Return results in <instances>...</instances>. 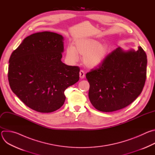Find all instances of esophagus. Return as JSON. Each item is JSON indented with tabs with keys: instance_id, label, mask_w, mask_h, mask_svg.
<instances>
[{
	"instance_id": "obj_1",
	"label": "esophagus",
	"mask_w": 155,
	"mask_h": 155,
	"mask_svg": "<svg viewBox=\"0 0 155 155\" xmlns=\"http://www.w3.org/2000/svg\"><path fill=\"white\" fill-rule=\"evenodd\" d=\"M80 77L81 78H83L84 77V72L83 70H80Z\"/></svg>"
}]
</instances>
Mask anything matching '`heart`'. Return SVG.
<instances>
[{
    "label": "heart",
    "instance_id": "heart-1",
    "mask_svg": "<svg viewBox=\"0 0 155 155\" xmlns=\"http://www.w3.org/2000/svg\"><path fill=\"white\" fill-rule=\"evenodd\" d=\"M108 52L105 44H100L98 40L93 38H81L75 43V47L69 45L66 50V57L71 62L78 58V53L83 56V62L87 67L93 68L99 65L105 59Z\"/></svg>",
    "mask_w": 155,
    "mask_h": 155
}]
</instances>
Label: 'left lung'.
<instances>
[{
	"label": "left lung",
	"mask_w": 155,
	"mask_h": 155,
	"mask_svg": "<svg viewBox=\"0 0 155 155\" xmlns=\"http://www.w3.org/2000/svg\"><path fill=\"white\" fill-rule=\"evenodd\" d=\"M147 59L141 47L137 51L118 47L86 74L88 96L95 108L104 112L122 109L140 94L147 77Z\"/></svg>",
	"instance_id": "8db88e82"
}]
</instances>
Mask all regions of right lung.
<instances>
[{
	"instance_id": "right-lung-1",
	"label": "right lung",
	"mask_w": 155,
	"mask_h": 155,
	"mask_svg": "<svg viewBox=\"0 0 155 155\" xmlns=\"http://www.w3.org/2000/svg\"><path fill=\"white\" fill-rule=\"evenodd\" d=\"M62 35L48 31L24 39L9 59L8 79L12 91L26 105L41 113L61 108L65 90L79 80L80 68L62 62Z\"/></svg>"
}]
</instances>
